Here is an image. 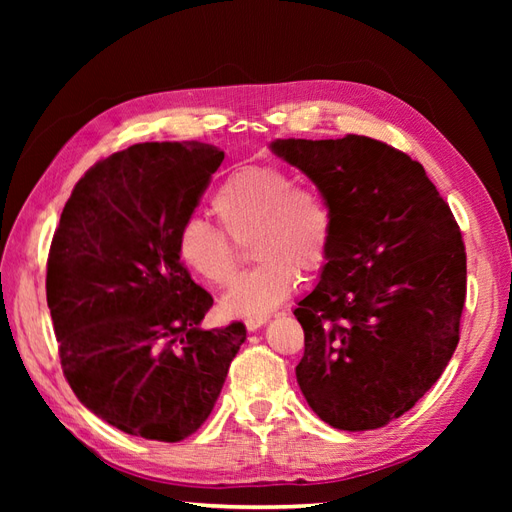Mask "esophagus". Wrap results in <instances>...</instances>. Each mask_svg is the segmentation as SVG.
I'll return each instance as SVG.
<instances>
[{
	"label": "esophagus",
	"instance_id": "obj_1",
	"mask_svg": "<svg viewBox=\"0 0 512 512\" xmlns=\"http://www.w3.org/2000/svg\"><path fill=\"white\" fill-rule=\"evenodd\" d=\"M269 318L267 316H258V318H247L245 320V327L250 329V331H256V329H260L262 324H265Z\"/></svg>",
	"mask_w": 512,
	"mask_h": 512
}]
</instances>
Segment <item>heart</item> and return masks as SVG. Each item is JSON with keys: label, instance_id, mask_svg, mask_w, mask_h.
Returning <instances> with one entry per match:
<instances>
[{"label": "heart", "instance_id": "heart-1", "mask_svg": "<svg viewBox=\"0 0 512 512\" xmlns=\"http://www.w3.org/2000/svg\"><path fill=\"white\" fill-rule=\"evenodd\" d=\"M211 209L235 241L252 235L250 254L260 260L224 297L232 316L269 314L297 288L299 271L316 273L329 258L333 218L327 200L314 188L292 185L282 168L247 164L232 170L215 190ZM223 231L200 218L177 230L181 265L213 286H226L237 271V247Z\"/></svg>", "mask_w": 512, "mask_h": 512}]
</instances>
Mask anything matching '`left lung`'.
Returning <instances> with one entry per match:
<instances>
[{"label":"left lung","instance_id":"8db88e82","mask_svg":"<svg viewBox=\"0 0 512 512\" xmlns=\"http://www.w3.org/2000/svg\"><path fill=\"white\" fill-rule=\"evenodd\" d=\"M271 149L316 183L333 218L320 282L294 309L305 333L297 382L335 429L389 425L459 344L461 230L425 168L376 138H277Z\"/></svg>","mask_w":512,"mask_h":512}]
</instances>
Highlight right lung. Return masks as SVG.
Here are the masks:
<instances>
[{
  "label": "right lung",
  "instance_id": "obj_1",
  "mask_svg": "<svg viewBox=\"0 0 512 512\" xmlns=\"http://www.w3.org/2000/svg\"><path fill=\"white\" fill-rule=\"evenodd\" d=\"M224 151L141 143L74 185L46 262V303L81 404L130 436L179 442L207 421L245 324L200 329L213 297L177 256Z\"/></svg>",
  "mask_w": 512,
  "mask_h": 512
}]
</instances>
